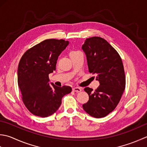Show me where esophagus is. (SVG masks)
<instances>
[{
	"label": "esophagus",
	"instance_id": "1",
	"mask_svg": "<svg viewBox=\"0 0 147 147\" xmlns=\"http://www.w3.org/2000/svg\"><path fill=\"white\" fill-rule=\"evenodd\" d=\"M72 90L74 91V92H79L82 91V89L79 88H74L72 89Z\"/></svg>",
	"mask_w": 147,
	"mask_h": 147
}]
</instances>
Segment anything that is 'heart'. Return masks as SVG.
Returning <instances> with one entry per match:
<instances>
[{
    "label": "heart",
    "mask_w": 147,
    "mask_h": 147,
    "mask_svg": "<svg viewBox=\"0 0 147 147\" xmlns=\"http://www.w3.org/2000/svg\"><path fill=\"white\" fill-rule=\"evenodd\" d=\"M79 53V52H77V51H74V52H71L70 53V55H73V54H76V53Z\"/></svg>",
    "instance_id": "obj_1"
}]
</instances>
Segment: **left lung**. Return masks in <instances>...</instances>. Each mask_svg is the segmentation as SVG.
Returning a JSON list of instances; mask_svg holds the SVG:
<instances>
[{
  "instance_id": "8db88e82",
  "label": "left lung",
  "mask_w": 147,
  "mask_h": 147,
  "mask_svg": "<svg viewBox=\"0 0 147 147\" xmlns=\"http://www.w3.org/2000/svg\"><path fill=\"white\" fill-rule=\"evenodd\" d=\"M82 49L89 71L96 76V79L100 84L94 91L88 87L84 88L89 101L83 104V109L93 117H104L115 109L125 89L122 59L117 51L101 37L86 38Z\"/></svg>"
}]
</instances>
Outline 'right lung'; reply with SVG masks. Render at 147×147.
Instances as JSON below:
<instances>
[{
	"label": "right lung",
	"mask_w": 147,
	"mask_h": 147,
	"mask_svg": "<svg viewBox=\"0 0 147 147\" xmlns=\"http://www.w3.org/2000/svg\"><path fill=\"white\" fill-rule=\"evenodd\" d=\"M69 42L47 39L24 53L18 68V84L25 107L32 114L46 117L55 113L61 99L70 93V86L49 83V74L56 70L59 55Z\"/></svg>",
	"instance_id": "add662e5"
}]
</instances>
